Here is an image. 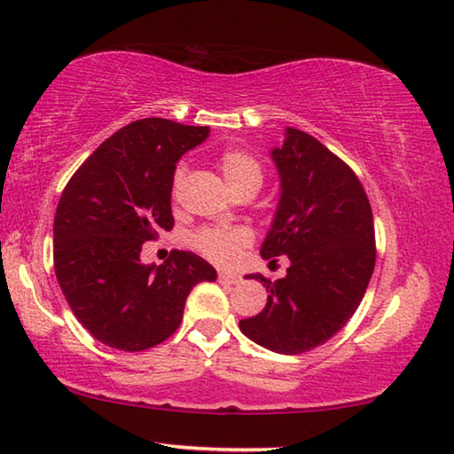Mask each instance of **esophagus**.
<instances>
[{"mask_svg":"<svg viewBox=\"0 0 454 454\" xmlns=\"http://www.w3.org/2000/svg\"><path fill=\"white\" fill-rule=\"evenodd\" d=\"M218 280L222 285H239L240 283V278L236 275H230V272H220Z\"/></svg>","mask_w":454,"mask_h":454,"instance_id":"34e87169","label":"esophagus"}]
</instances>
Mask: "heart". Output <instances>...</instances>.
<instances>
[{
  "label": "heart",
  "mask_w": 454,
  "mask_h": 454,
  "mask_svg": "<svg viewBox=\"0 0 454 454\" xmlns=\"http://www.w3.org/2000/svg\"><path fill=\"white\" fill-rule=\"evenodd\" d=\"M220 169L224 174L226 182L236 196L242 192L254 190L262 185V165L258 163L254 155L242 149H226L220 155ZM185 177V165H177L171 177V190L179 192ZM193 244L207 258L228 264L239 256V250L248 244V234L240 228H204L193 234Z\"/></svg>",
  "instance_id": "1"
}]
</instances>
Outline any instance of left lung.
Wrapping results in <instances>:
<instances>
[{"label":"left lung","instance_id":"8db88e82","mask_svg":"<svg viewBox=\"0 0 454 454\" xmlns=\"http://www.w3.org/2000/svg\"><path fill=\"white\" fill-rule=\"evenodd\" d=\"M280 193L261 256H286L291 266L266 285L264 309L239 325L250 341L297 356L331 340L362 303L376 242L370 200L348 165L299 129L286 127L270 149Z\"/></svg>","mask_w":454,"mask_h":454}]
</instances>
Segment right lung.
<instances>
[{"mask_svg": "<svg viewBox=\"0 0 454 454\" xmlns=\"http://www.w3.org/2000/svg\"><path fill=\"white\" fill-rule=\"evenodd\" d=\"M210 127L141 119L119 129L62 192L54 215V270L74 317L100 343L143 351L176 333L185 299L215 280L204 258L174 250L143 264L141 247L174 228L171 177Z\"/></svg>", "mask_w": 454, "mask_h": 454, "instance_id": "add662e5", "label": "right lung"}]
</instances>
